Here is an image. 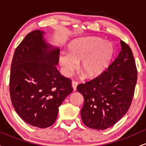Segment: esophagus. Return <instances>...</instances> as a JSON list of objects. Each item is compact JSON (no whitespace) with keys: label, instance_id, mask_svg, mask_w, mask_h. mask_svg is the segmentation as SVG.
Segmentation results:
<instances>
[{"label":"esophagus","instance_id":"obj_1","mask_svg":"<svg viewBox=\"0 0 146 146\" xmlns=\"http://www.w3.org/2000/svg\"><path fill=\"white\" fill-rule=\"evenodd\" d=\"M78 83L77 82H75V81L72 82V86H73V90H74V91H75V90H76L77 86H78Z\"/></svg>","mask_w":146,"mask_h":146}]
</instances>
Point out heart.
Wrapping results in <instances>:
<instances>
[{"label":"heart","instance_id":"obj_1","mask_svg":"<svg viewBox=\"0 0 146 146\" xmlns=\"http://www.w3.org/2000/svg\"><path fill=\"white\" fill-rule=\"evenodd\" d=\"M68 51L60 56V64L64 74L68 76L78 66L87 78H95L106 69L113 59L115 49L110 42L98 37H84L73 40Z\"/></svg>","mask_w":146,"mask_h":146}]
</instances>
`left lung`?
<instances>
[{"mask_svg":"<svg viewBox=\"0 0 146 146\" xmlns=\"http://www.w3.org/2000/svg\"><path fill=\"white\" fill-rule=\"evenodd\" d=\"M120 43L121 51L106 71L77 87L84 98L82 119L90 128H110L124 116L131 105L137 67L131 48L123 41Z\"/></svg>","mask_w":146,"mask_h":146,"instance_id":"left-lung-1","label":"left lung"}]
</instances>
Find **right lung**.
<instances>
[{
    "label": "right lung",
    "instance_id": "add662e5",
    "mask_svg": "<svg viewBox=\"0 0 146 146\" xmlns=\"http://www.w3.org/2000/svg\"><path fill=\"white\" fill-rule=\"evenodd\" d=\"M44 32H30L16 48L9 91L15 110L28 124L40 128L56 121L59 106L73 92L71 80L57 69L60 48L48 44Z\"/></svg>",
    "mask_w": 146,
    "mask_h": 146
}]
</instances>
